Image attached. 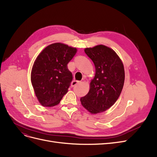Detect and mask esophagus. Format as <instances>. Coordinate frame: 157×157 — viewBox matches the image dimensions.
<instances>
[{
    "instance_id": "34e87169",
    "label": "esophagus",
    "mask_w": 157,
    "mask_h": 157,
    "mask_svg": "<svg viewBox=\"0 0 157 157\" xmlns=\"http://www.w3.org/2000/svg\"><path fill=\"white\" fill-rule=\"evenodd\" d=\"M78 83H79V81H78V80H73L72 82H71V86L73 87L75 86V85H77Z\"/></svg>"
}]
</instances>
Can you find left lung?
I'll use <instances>...</instances> for the list:
<instances>
[{"instance_id": "left-lung-1", "label": "left lung", "mask_w": 157, "mask_h": 157, "mask_svg": "<svg viewBox=\"0 0 157 157\" xmlns=\"http://www.w3.org/2000/svg\"><path fill=\"white\" fill-rule=\"evenodd\" d=\"M96 68L94 78L86 96L80 98L82 105L92 114L110 108L119 97L124 86V66L116 52L104 45L85 48Z\"/></svg>"}]
</instances>
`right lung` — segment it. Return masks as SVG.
I'll return each instance as SVG.
<instances>
[{"instance_id":"right-lung-1","label":"right lung","mask_w":157,"mask_h":157,"mask_svg":"<svg viewBox=\"0 0 157 157\" xmlns=\"http://www.w3.org/2000/svg\"><path fill=\"white\" fill-rule=\"evenodd\" d=\"M77 48L61 43L48 46L37 57L31 75L32 85L38 100L42 106L59 104L67 93L73 80L67 64Z\"/></svg>"}]
</instances>
